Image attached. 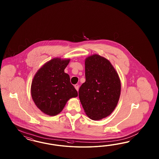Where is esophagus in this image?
Segmentation results:
<instances>
[{"mask_svg": "<svg viewBox=\"0 0 159 159\" xmlns=\"http://www.w3.org/2000/svg\"><path fill=\"white\" fill-rule=\"evenodd\" d=\"M74 86H75V87L76 90L77 91H78V90H79V85H78L77 84H75Z\"/></svg>", "mask_w": 159, "mask_h": 159, "instance_id": "esophagus-1", "label": "esophagus"}]
</instances>
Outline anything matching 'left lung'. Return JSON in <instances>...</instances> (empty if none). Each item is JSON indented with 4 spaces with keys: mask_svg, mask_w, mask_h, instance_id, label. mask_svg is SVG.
<instances>
[{
    "mask_svg": "<svg viewBox=\"0 0 159 159\" xmlns=\"http://www.w3.org/2000/svg\"><path fill=\"white\" fill-rule=\"evenodd\" d=\"M85 77L79 97L87 116L94 120L110 116L120 97V79L116 69L108 59L94 54L85 60Z\"/></svg>",
    "mask_w": 159,
    "mask_h": 159,
    "instance_id": "8db88e82",
    "label": "left lung"
}]
</instances>
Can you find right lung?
Instances as JSON below:
<instances>
[{
    "mask_svg": "<svg viewBox=\"0 0 159 159\" xmlns=\"http://www.w3.org/2000/svg\"><path fill=\"white\" fill-rule=\"evenodd\" d=\"M70 59L53 58L41 67L34 76L31 94L35 104L44 114L55 116L62 111L67 101L78 93L65 73Z\"/></svg>",
    "mask_w": 159,
    "mask_h": 159,
    "instance_id": "obj_1",
    "label": "right lung"
}]
</instances>
